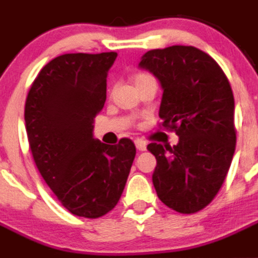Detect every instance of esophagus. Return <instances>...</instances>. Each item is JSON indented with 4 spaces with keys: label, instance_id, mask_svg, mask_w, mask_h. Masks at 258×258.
Instances as JSON below:
<instances>
[{
    "label": "esophagus",
    "instance_id": "obj_1",
    "mask_svg": "<svg viewBox=\"0 0 258 258\" xmlns=\"http://www.w3.org/2000/svg\"><path fill=\"white\" fill-rule=\"evenodd\" d=\"M135 146H136V148L139 149V151H142V152L147 149V143L143 142V140H140V139L135 140Z\"/></svg>",
    "mask_w": 258,
    "mask_h": 258
}]
</instances>
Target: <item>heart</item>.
Segmentation results:
<instances>
[{"label":"heart","instance_id":"1","mask_svg":"<svg viewBox=\"0 0 258 258\" xmlns=\"http://www.w3.org/2000/svg\"><path fill=\"white\" fill-rule=\"evenodd\" d=\"M148 77H151V76H148V75H136L135 77H134V82H139V81H142V80H146V79H148Z\"/></svg>","mask_w":258,"mask_h":258}]
</instances>
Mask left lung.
<instances>
[{
  "label": "left lung",
  "instance_id": "8db88e82",
  "mask_svg": "<svg viewBox=\"0 0 258 258\" xmlns=\"http://www.w3.org/2000/svg\"><path fill=\"white\" fill-rule=\"evenodd\" d=\"M139 68L160 81L159 116L178 135L177 146L147 147L157 161V197L177 213H197L218 194L235 153L232 89L218 62L191 45L146 52Z\"/></svg>",
  "mask_w": 258,
  "mask_h": 258
}]
</instances>
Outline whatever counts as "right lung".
<instances>
[{
    "instance_id": "add662e5",
    "label": "right lung",
    "mask_w": 258,
    "mask_h": 258,
    "mask_svg": "<svg viewBox=\"0 0 258 258\" xmlns=\"http://www.w3.org/2000/svg\"><path fill=\"white\" fill-rule=\"evenodd\" d=\"M116 56H57L43 67L26 99V133L39 172L69 213L90 219L115 207L136 155L130 139L109 146L93 136Z\"/></svg>"
}]
</instances>
